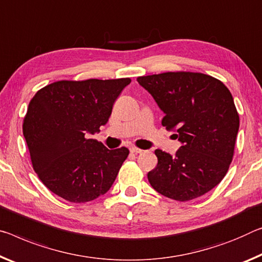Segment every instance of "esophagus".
<instances>
[{"instance_id":"esophagus-1","label":"esophagus","mask_w":262,"mask_h":262,"mask_svg":"<svg viewBox=\"0 0 262 262\" xmlns=\"http://www.w3.org/2000/svg\"><path fill=\"white\" fill-rule=\"evenodd\" d=\"M129 150H130V152H133V154H141V152L143 151L142 149H140V148H136V147H130Z\"/></svg>"}]
</instances>
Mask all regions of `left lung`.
I'll return each mask as SVG.
<instances>
[{"instance_id":"obj_1","label":"left lung","mask_w":262,"mask_h":262,"mask_svg":"<svg viewBox=\"0 0 262 262\" xmlns=\"http://www.w3.org/2000/svg\"><path fill=\"white\" fill-rule=\"evenodd\" d=\"M136 80L164 112L162 126L176 130L182 146L173 156L156 149L157 165L148 181L157 192L178 202L201 197L225 177L239 129L230 90L199 72H165Z\"/></svg>"}]
</instances>
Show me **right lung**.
I'll return each instance as SVG.
<instances>
[{
    "mask_svg": "<svg viewBox=\"0 0 262 262\" xmlns=\"http://www.w3.org/2000/svg\"><path fill=\"white\" fill-rule=\"evenodd\" d=\"M129 78L59 80L37 92L23 120L32 168L47 188L71 203L105 194L129 150L87 139L106 124Z\"/></svg>",
    "mask_w": 262,
    "mask_h": 262,
    "instance_id": "add662e5",
    "label": "right lung"
}]
</instances>
